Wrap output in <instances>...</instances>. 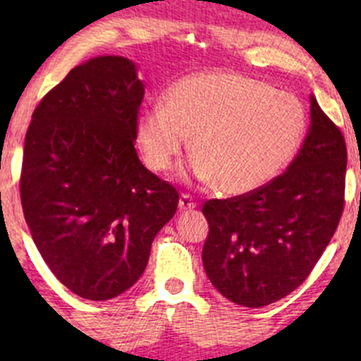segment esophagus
<instances>
[{
    "label": "esophagus",
    "instance_id": "34e87169",
    "mask_svg": "<svg viewBox=\"0 0 361 361\" xmlns=\"http://www.w3.org/2000/svg\"><path fill=\"white\" fill-rule=\"evenodd\" d=\"M199 202L192 197L190 194H181L180 197V211H188V209H194L197 207Z\"/></svg>",
    "mask_w": 361,
    "mask_h": 361
}]
</instances>
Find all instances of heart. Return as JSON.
I'll return each mask as SVG.
<instances>
[{
	"instance_id": "b5f03b06",
	"label": "heart",
	"mask_w": 361,
	"mask_h": 361,
	"mask_svg": "<svg viewBox=\"0 0 361 361\" xmlns=\"http://www.w3.org/2000/svg\"><path fill=\"white\" fill-rule=\"evenodd\" d=\"M307 130L297 97L232 71L181 78L137 120V143L152 171H167L192 140V171L225 194L243 195L274 180Z\"/></svg>"
}]
</instances>
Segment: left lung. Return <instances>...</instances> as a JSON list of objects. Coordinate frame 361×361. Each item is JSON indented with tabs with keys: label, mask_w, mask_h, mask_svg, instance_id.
I'll list each match as a JSON object with an SVG mask.
<instances>
[{
	"label": "left lung",
	"mask_w": 361,
	"mask_h": 361,
	"mask_svg": "<svg viewBox=\"0 0 361 361\" xmlns=\"http://www.w3.org/2000/svg\"><path fill=\"white\" fill-rule=\"evenodd\" d=\"M345 166L341 129L311 97V126L285 173L250 194L204 202L202 264L214 288L253 309L298 288L337 231Z\"/></svg>",
	"instance_id": "8db88e82"
}]
</instances>
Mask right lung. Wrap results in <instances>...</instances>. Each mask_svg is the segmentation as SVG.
<instances>
[{
  "label": "right lung",
  "instance_id": "1",
  "mask_svg": "<svg viewBox=\"0 0 361 361\" xmlns=\"http://www.w3.org/2000/svg\"><path fill=\"white\" fill-rule=\"evenodd\" d=\"M145 85L126 57L73 68L25 133L20 201L45 264L73 293L108 300L143 274L176 188L134 148Z\"/></svg>",
  "mask_w": 361,
  "mask_h": 361
}]
</instances>
